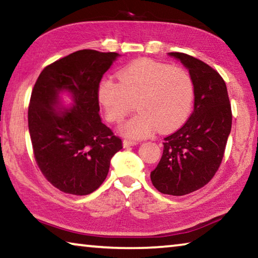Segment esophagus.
I'll return each mask as SVG.
<instances>
[{
    "label": "esophagus",
    "instance_id": "1",
    "mask_svg": "<svg viewBox=\"0 0 258 258\" xmlns=\"http://www.w3.org/2000/svg\"><path fill=\"white\" fill-rule=\"evenodd\" d=\"M139 141H134V140H128V139H125L123 141V145L124 147H131V146H135L138 145Z\"/></svg>",
    "mask_w": 258,
    "mask_h": 258
}]
</instances>
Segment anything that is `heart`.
<instances>
[{"mask_svg": "<svg viewBox=\"0 0 258 258\" xmlns=\"http://www.w3.org/2000/svg\"><path fill=\"white\" fill-rule=\"evenodd\" d=\"M112 78L99 84L98 98L106 118L120 123L135 108L139 112L120 126L126 137H149L176 130L185 123L194 109L196 87L189 71L168 63L142 59L134 61Z\"/></svg>", "mask_w": 258, "mask_h": 258, "instance_id": "heart-1", "label": "heart"}]
</instances>
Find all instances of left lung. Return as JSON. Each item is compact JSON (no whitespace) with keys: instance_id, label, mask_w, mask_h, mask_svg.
<instances>
[{"instance_id":"1","label":"left lung","mask_w":258,"mask_h":258,"mask_svg":"<svg viewBox=\"0 0 258 258\" xmlns=\"http://www.w3.org/2000/svg\"><path fill=\"white\" fill-rule=\"evenodd\" d=\"M195 81V109L185 124L164 138V151L151 182L161 194L184 196L212 180L223 159L232 125L225 82L215 69L195 56L169 52Z\"/></svg>"}]
</instances>
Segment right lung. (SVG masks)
I'll return each mask as SVG.
<instances>
[{
    "label": "right lung",
    "mask_w": 258,
    "mask_h": 258,
    "mask_svg": "<svg viewBox=\"0 0 258 258\" xmlns=\"http://www.w3.org/2000/svg\"><path fill=\"white\" fill-rule=\"evenodd\" d=\"M119 54L80 50L43 69L33 87L28 128L38 168L56 189L69 195L92 194L106 180L121 139L99 116L98 89ZM63 89L72 93L71 111L53 106Z\"/></svg>",
    "instance_id": "right-lung-1"
}]
</instances>
